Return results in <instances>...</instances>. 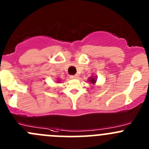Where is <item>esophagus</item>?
Returning <instances> with one entry per match:
<instances>
[{
    "label": "esophagus",
    "mask_w": 149,
    "mask_h": 149,
    "mask_svg": "<svg viewBox=\"0 0 149 149\" xmlns=\"http://www.w3.org/2000/svg\"><path fill=\"white\" fill-rule=\"evenodd\" d=\"M70 78L76 79V78H77V74H74V75H71L70 76Z\"/></svg>",
    "instance_id": "1"
}]
</instances>
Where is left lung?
I'll use <instances>...</instances> for the list:
<instances>
[{"instance_id":"8db88e82","label":"left lung","mask_w":149,"mask_h":149,"mask_svg":"<svg viewBox=\"0 0 149 149\" xmlns=\"http://www.w3.org/2000/svg\"><path fill=\"white\" fill-rule=\"evenodd\" d=\"M89 80H90V82H91V83H96V80H95L94 78H92V77H91V78Z\"/></svg>"}]
</instances>
